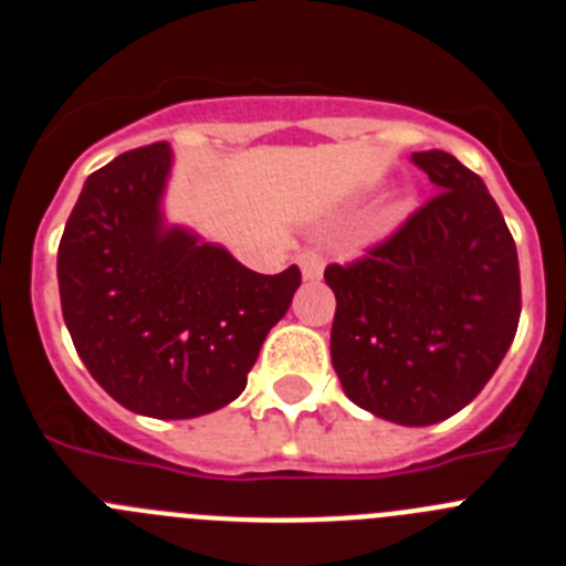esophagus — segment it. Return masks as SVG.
<instances>
[{
    "mask_svg": "<svg viewBox=\"0 0 566 566\" xmlns=\"http://www.w3.org/2000/svg\"><path fill=\"white\" fill-rule=\"evenodd\" d=\"M297 263H300V272H303V280H319L323 277V269H326L323 254L314 252V249H306V252L300 254Z\"/></svg>",
    "mask_w": 566,
    "mask_h": 566,
    "instance_id": "obj_1",
    "label": "esophagus"
}]
</instances>
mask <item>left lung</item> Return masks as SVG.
<instances>
[{"mask_svg": "<svg viewBox=\"0 0 566 566\" xmlns=\"http://www.w3.org/2000/svg\"><path fill=\"white\" fill-rule=\"evenodd\" d=\"M437 195L352 266L337 297L332 365L345 397L422 428L479 397L516 337L522 280L513 234L476 172L451 153H413Z\"/></svg>", "mask_w": 566, "mask_h": 566, "instance_id": "1", "label": "left lung"}]
</instances>
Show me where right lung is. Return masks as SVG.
Segmentation results:
<instances>
[{"instance_id": "right-lung-1", "label": "right lung", "mask_w": 566, "mask_h": 566, "mask_svg": "<svg viewBox=\"0 0 566 566\" xmlns=\"http://www.w3.org/2000/svg\"><path fill=\"white\" fill-rule=\"evenodd\" d=\"M169 172L161 142L90 175L56 272L64 326L104 391L142 417L192 419L243 394L300 269L258 274L221 243L167 223Z\"/></svg>"}]
</instances>
